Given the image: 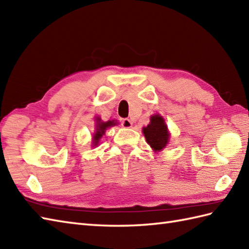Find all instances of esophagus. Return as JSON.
<instances>
[{
	"instance_id": "obj_1",
	"label": "esophagus",
	"mask_w": 249,
	"mask_h": 249,
	"mask_svg": "<svg viewBox=\"0 0 249 249\" xmlns=\"http://www.w3.org/2000/svg\"><path fill=\"white\" fill-rule=\"evenodd\" d=\"M121 125L123 126L124 128H130L133 126V122H131L129 119H123L121 122Z\"/></svg>"
}]
</instances>
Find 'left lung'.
Returning a JSON list of instances; mask_svg holds the SVG:
<instances>
[{"instance_id":"obj_1","label":"left lung","mask_w":249,"mask_h":249,"mask_svg":"<svg viewBox=\"0 0 249 249\" xmlns=\"http://www.w3.org/2000/svg\"><path fill=\"white\" fill-rule=\"evenodd\" d=\"M146 142L154 151H160L169 140V133L165 121L160 114L151 116V123L143 128Z\"/></svg>"}]
</instances>
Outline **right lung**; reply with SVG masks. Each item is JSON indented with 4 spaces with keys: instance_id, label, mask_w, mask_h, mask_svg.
<instances>
[{
    "instance_id": "obj_1",
    "label": "right lung",
    "mask_w": 249,
    "mask_h": 249,
    "mask_svg": "<svg viewBox=\"0 0 249 249\" xmlns=\"http://www.w3.org/2000/svg\"><path fill=\"white\" fill-rule=\"evenodd\" d=\"M100 119L99 118H97V125H96V133L94 134V137H93V143H94V145H97V143H98V141H99V139L102 138L103 137V135L105 134V130H106V128H108V127H110V126H113V125H115L116 123H114V121H108V122H102V123H100Z\"/></svg>"
}]
</instances>
